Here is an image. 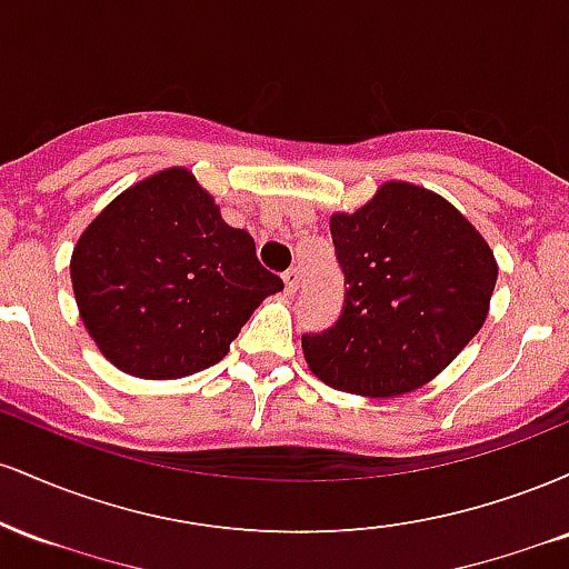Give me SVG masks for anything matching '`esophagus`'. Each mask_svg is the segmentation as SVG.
I'll return each mask as SVG.
<instances>
[{
    "label": "esophagus",
    "mask_w": 569,
    "mask_h": 569,
    "mask_svg": "<svg viewBox=\"0 0 569 569\" xmlns=\"http://www.w3.org/2000/svg\"><path fill=\"white\" fill-rule=\"evenodd\" d=\"M299 280H302V272H299V267H289V270L283 272V283H286V291H289V293L299 289Z\"/></svg>",
    "instance_id": "1"
}]
</instances>
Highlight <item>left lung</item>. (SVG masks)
Instances as JSON below:
<instances>
[{"instance_id": "obj_1", "label": "left lung", "mask_w": 569, "mask_h": 569, "mask_svg": "<svg viewBox=\"0 0 569 569\" xmlns=\"http://www.w3.org/2000/svg\"><path fill=\"white\" fill-rule=\"evenodd\" d=\"M342 316L305 335L312 375L335 390L388 398L422 388L487 321L498 280L492 248L426 187L385 181L356 213L331 217Z\"/></svg>"}]
</instances>
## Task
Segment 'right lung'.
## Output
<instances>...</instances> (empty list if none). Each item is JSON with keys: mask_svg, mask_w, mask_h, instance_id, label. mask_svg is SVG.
<instances>
[{"mask_svg": "<svg viewBox=\"0 0 569 569\" xmlns=\"http://www.w3.org/2000/svg\"><path fill=\"white\" fill-rule=\"evenodd\" d=\"M71 286L107 361L141 380H179L219 363L283 280L187 168H168L90 221L71 253Z\"/></svg>", "mask_w": 569, "mask_h": 569, "instance_id": "obj_1", "label": "right lung"}]
</instances>
